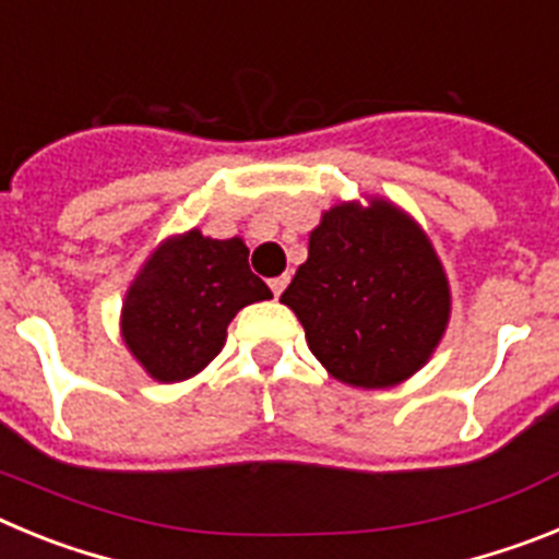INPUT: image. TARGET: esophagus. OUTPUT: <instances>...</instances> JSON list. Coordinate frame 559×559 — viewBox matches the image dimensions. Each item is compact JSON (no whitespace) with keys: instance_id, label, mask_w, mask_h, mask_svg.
Returning a JSON list of instances; mask_svg holds the SVG:
<instances>
[{"instance_id":"obj_1","label":"esophagus","mask_w":559,"mask_h":559,"mask_svg":"<svg viewBox=\"0 0 559 559\" xmlns=\"http://www.w3.org/2000/svg\"><path fill=\"white\" fill-rule=\"evenodd\" d=\"M288 280L290 276L288 274H283V276H274V280H271V290H274V296H280L285 290V285H288Z\"/></svg>"}]
</instances>
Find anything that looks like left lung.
Listing matches in <instances>:
<instances>
[{"mask_svg": "<svg viewBox=\"0 0 559 559\" xmlns=\"http://www.w3.org/2000/svg\"><path fill=\"white\" fill-rule=\"evenodd\" d=\"M280 302L302 322L316 360L355 389L412 378L451 322V285L431 237L380 195L322 212Z\"/></svg>", "mask_w": 559, "mask_h": 559, "instance_id": "1", "label": "left lung"}]
</instances>
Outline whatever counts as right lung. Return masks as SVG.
I'll use <instances>...</instances> for the list:
<instances>
[{"label":"right lung","instance_id":"obj_1","mask_svg":"<svg viewBox=\"0 0 559 559\" xmlns=\"http://www.w3.org/2000/svg\"><path fill=\"white\" fill-rule=\"evenodd\" d=\"M271 299L249 269L243 237L215 240L190 229L147 254L120 310L128 353L159 383L199 374L224 349L226 328L246 305Z\"/></svg>","mask_w":559,"mask_h":559}]
</instances>
